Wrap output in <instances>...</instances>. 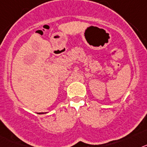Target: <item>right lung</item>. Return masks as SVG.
<instances>
[{
    "label": "right lung",
    "mask_w": 147,
    "mask_h": 147,
    "mask_svg": "<svg viewBox=\"0 0 147 147\" xmlns=\"http://www.w3.org/2000/svg\"><path fill=\"white\" fill-rule=\"evenodd\" d=\"M40 114H41V113H40Z\"/></svg>",
    "instance_id": "right-lung-1"
}]
</instances>
